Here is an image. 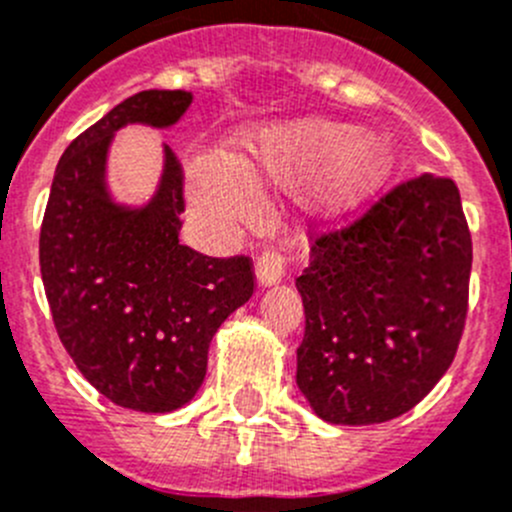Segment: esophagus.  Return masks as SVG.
Masks as SVG:
<instances>
[{"label": "esophagus", "mask_w": 512, "mask_h": 512, "mask_svg": "<svg viewBox=\"0 0 512 512\" xmlns=\"http://www.w3.org/2000/svg\"><path fill=\"white\" fill-rule=\"evenodd\" d=\"M284 279V261L276 251H264L256 261V281L259 286H274Z\"/></svg>", "instance_id": "1"}]
</instances>
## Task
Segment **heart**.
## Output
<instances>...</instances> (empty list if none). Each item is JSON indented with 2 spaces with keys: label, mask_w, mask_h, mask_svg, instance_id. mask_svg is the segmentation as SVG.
I'll return each mask as SVG.
<instances>
[{
  "label": "heart",
  "mask_w": 512,
  "mask_h": 512,
  "mask_svg": "<svg viewBox=\"0 0 512 512\" xmlns=\"http://www.w3.org/2000/svg\"><path fill=\"white\" fill-rule=\"evenodd\" d=\"M394 165L382 135L354 125L306 120L251 135L233 158L196 155L188 165L193 206L218 223L256 213L253 188L296 186L311 178V206L324 216L354 211L384 186Z\"/></svg>",
  "instance_id": "b5f03b06"
}]
</instances>
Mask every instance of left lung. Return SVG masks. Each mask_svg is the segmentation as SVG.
<instances>
[{"instance_id":"1","label":"left lung","mask_w":512,"mask_h":512,"mask_svg":"<svg viewBox=\"0 0 512 512\" xmlns=\"http://www.w3.org/2000/svg\"><path fill=\"white\" fill-rule=\"evenodd\" d=\"M472 241L460 191L422 173L324 233L296 279V384L332 425L405 415L450 369L467 316Z\"/></svg>"}]
</instances>
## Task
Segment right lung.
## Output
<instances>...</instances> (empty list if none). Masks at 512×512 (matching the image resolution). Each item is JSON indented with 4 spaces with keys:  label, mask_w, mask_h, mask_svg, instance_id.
I'll return each mask as SVG.
<instances>
[{
    "label": "right lung",
    "mask_w": 512,
    "mask_h": 512,
    "mask_svg": "<svg viewBox=\"0 0 512 512\" xmlns=\"http://www.w3.org/2000/svg\"><path fill=\"white\" fill-rule=\"evenodd\" d=\"M186 90H143L77 135L57 163L40 231V269L60 342L82 377L120 407L165 415L203 384L218 326L253 294L251 259H211L178 243L183 168L143 206L118 203L107 153L125 125L173 128Z\"/></svg>",
    "instance_id": "1"
}]
</instances>
